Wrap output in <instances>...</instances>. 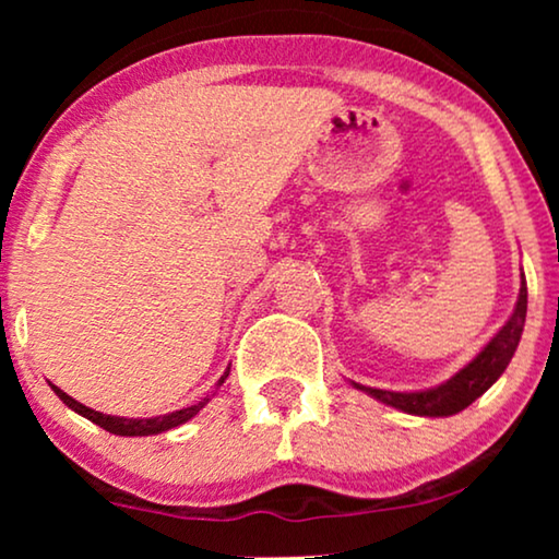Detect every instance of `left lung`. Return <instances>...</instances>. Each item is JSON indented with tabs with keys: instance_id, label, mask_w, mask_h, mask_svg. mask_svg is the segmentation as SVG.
<instances>
[{
	"instance_id": "left-lung-1",
	"label": "left lung",
	"mask_w": 559,
	"mask_h": 559,
	"mask_svg": "<svg viewBox=\"0 0 559 559\" xmlns=\"http://www.w3.org/2000/svg\"><path fill=\"white\" fill-rule=\"evenodd\" d=\"M526 320V280L522 272V287H519V297L507 323L499 328V333L478 350V356L471 364H465L455 377L442 381L438 386L419 389V392H392V389H377V386H364L350 381L356 389H361L364 394L373 396L381 404L407 412V415L417 417H450L463 412L468 404L478 400L480 394L488 392L496 384V379L507 371V366L514 356V350L522 341Z\"/></svg>"
}]
</instances>
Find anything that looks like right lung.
Masks as SVG:
<instances>
[{"label": "right lung", "mask_w": 559, "mask_h": 559, "mask_svg": "<svg viewBox=\"0 0 559 559\" xmlns=\"http://www.w3.org/2000/svg\"><path fill=\"white\" fill-rule=\"evenodd\" d=\"M228 371H231V364H228V369L224 371V377L216 381V389L224 386ZM50 389L60 396V402L68 404V407H71L73 412H79L81 417H86L94 425L104 427L106 432L121 435V438H144V435L167 432V430H173V427L186 425L188 419H193L198 412H201L205 404H209V400H203V402H198V404H190V407H186V409L167 412V415H159V417H114V415H104V412H96V409L86 407V404H81L79 400H73V396H68L63 389H58L56 384H50Z\"/></svg>", "instance_id": "add662e5"}]
</instances>
